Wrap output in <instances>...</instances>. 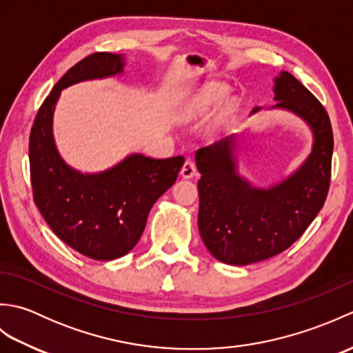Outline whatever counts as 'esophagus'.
<instances>
[{
	"instance_id": "34e87169",
	"label": "esophagus",
	"mask_w": 353,
	"mask_h": 353,
	"mask_svg": "<svg viewBox=\"0 0 353 353\" xmlns=\"http://www.w3.org/2000/svg\"><path fill=\"white\" fill-rule=\"evenodd\" d=\"M181 176L183 179H192L194 176H197V168H196V163H194L192 159H186L183 167L181 170Z\"/></svg>"
}]
</instances>
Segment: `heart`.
<instances>
[{"label":"heart","mask_w":353,"mask_h":353,"mask_svg":"<svg viewBox=\"0 0 353 353\" xmlns=\"http://www.w3.org/2000/svg\"><path fill=\"white\" fill-rule=\"evenodd\" d=\"M220 95H221V89H208L206 92L199 95L197 99L191 103L190 114L196 115V114H201V112L208 110L216 100L220 99Z\"/></svg>","instance_id":"1"}]
</instances>
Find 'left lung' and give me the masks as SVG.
<instances>
[{"instance_id": "1", "label": "left lung", "mask_w": 353, "mask_h": 353, "mask_svg": "<svg viewBox=\"0 0 353 353\" xmlns=\"http://www.w3.org/2000/svg\"><path fill=\"white\" fill-rule=\"evenodd\" d=\"M276 104L253 108L285 110L301 118L312 134L311 152L281 181L259 186L241 172L238 133L199 148V232L215 259L249 265L279 254L297 241L323 208L331 182L332 127L325 108L294 76L273 79Z\"/></svg>"}]
</instances>
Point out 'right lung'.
Masks as SVG:
<instances>
[{
  "instance_id": "1",
  "label": "right lung",
  "mask_w": 353,
  "mask_h": 353,
  "mask_svg": "<svg viewBox=\"0 0 353 353\" xmlns=\"http://www.w3.org/2000/svg\"><path fill=\"white\" fill-rule=\"evenodd\" d=\"M127 57L112 52L88 56L57 81L37 112L30 133V176L34 203L71 249L97 261L129 253L145 229L154 201L174 185L183 156L154 159L130 153L112 167L83 172L59 153L52 119L63 89L91 80L124 76Z\"/></svg>"
}]
</instances>
